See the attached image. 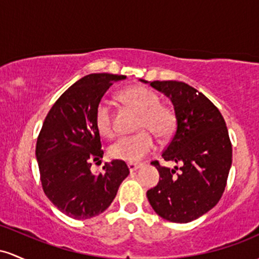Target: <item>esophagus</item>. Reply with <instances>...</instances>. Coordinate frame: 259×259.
Returning <instances> with one entry per match:
<instances>
[{
  "label": "esophagus",
  "mask_w": 259,
  "mask_h": 259,
  "mask_svg": "<svg viewBox=\"0 0 259 259\" xmlns=\"http://www.w3.org/2000/svg\"><path fill=\"white\" fill-rule=\"evenodd\" d=\"M127 166H128L131 172H133V171L138 170V167L141 166V165H139V164H135V162H128V164H127Z\"/></svg>",
  "instance_id": "34e87169"
}]
</instances>
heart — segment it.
Returning a JSON list of instances; mask_svg holds the SVG:
<instances>
[{
    "label": "heart",
    "instance_id": "b5f03b06",
    "mask_svg": "<svg viewBox=\"0 0 259 259\" xmlns=\"http://www.w3.org/2000/svg\"><path fill=\"white\" fill-rule=\"evenodd\" d=\"M121 101L128 104L141 114L137 130H148L159 138H166L175 128V115L166 106L160 105V99L150 89L142 85H133L123 89L118 94ZM95 124L101 136L114 135L111 106L106 100H101L95 110ZM148 131H141L133 136L118 138L109 148V155L115 160L139 161L155 147V142Z\"/></svg>",
    "mask_w": 259,
    "mask_h": 259
}]
</instances>
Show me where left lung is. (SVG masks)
<instances>
[{"instance_id": "left-lung-1", "label": "left lung", "mask_w": 259, "mask_h": 259, "mask_svg": "<svg viewBox=\"0 0 259 259\" xmlns=\"http://www.w3.org/2000/svg\"><path fill=\"white\" fill-rule=\"evenodd\" d=\"M141 82L149 83L172 103L176 130L161 156L181 166L170 168L152 162L160 179L147 192L148 200L162 219L190 223L215 207L225 190L232 162L225 120L205 95L188 84L179 80Z\"/></svg>"}]
</instances>
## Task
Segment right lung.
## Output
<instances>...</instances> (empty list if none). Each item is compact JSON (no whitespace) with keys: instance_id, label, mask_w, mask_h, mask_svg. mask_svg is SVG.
<instances>
[{"instance_id":"add662e5","label":"right lung","mask_w":259,"mask_h":259,"mask_svg":"<svg viewBox=\"0 0 259 259\" xmlns=\"http://www.w3.org/2000/svg\"><path fill=\"white\" fill-rule=\"evenodd\" d=\"M126 75L88 74L69 87L51 107L37 137L35 155L48 198L66 215L91 219L105 211L128 176L126 162L112 160L93 174L103 158L95 110L112 83Z\"/></svg>"}]
</instances>
